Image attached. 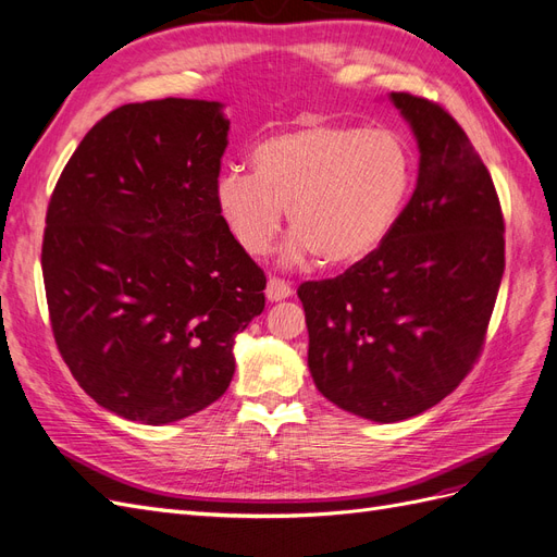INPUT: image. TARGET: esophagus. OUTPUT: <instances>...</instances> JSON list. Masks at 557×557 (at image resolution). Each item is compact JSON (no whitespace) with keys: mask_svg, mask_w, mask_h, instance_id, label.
Listing matches in <instances>:
<instances>
[{"mask_svg":"<svg viewBox=\"0 0 557 557\" xmlns=\"http://www.w3.org/2000/svg\"><path fill=\"white\" fill-rule=\"evenodd\" d=\"M290 295H293V285H290V281L278 278V276H272V278L267 281V297L272 299V301H281V299L290 297Z\"/></svg>","mask_w":557,"mask_h":557,"instance_id":"1","label":"esophagus"}]
</instances>
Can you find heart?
Instances as JSON below:
<instances>
[{
  "label": "heart",
  "mask_w": 557,
  "mask_h": 557,
  "mask_svg": "<svg viewBox=\"0 0 557 557\" xmlns=\"http://www.w3.org/2000/svg\"><path fill=\"white\" fill-rule=\"evenodd\" d=\"M250 170L215 183L218 213L246 252L264 256L272 248L288 209L295 234L285 258L318 256L330 267H350L391 237L416 162L393 129L313 121L260 141Z\"/></svg>",
  "instance_id": "heart-1"
}]
</instances>
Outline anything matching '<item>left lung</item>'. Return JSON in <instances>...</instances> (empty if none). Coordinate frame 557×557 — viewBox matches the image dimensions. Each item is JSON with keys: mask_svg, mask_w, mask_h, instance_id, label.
I'll return each instance as SVG.
<instances>
[{"mask_svg": "<svg viewBox=\"0 0 557 557\" xmlns=\"http://www.w3.org/2000/svg\"><path fill=\"white\" fill-rule=\"evenodd\" d=\"M391 99L420 148L409 205L372 256L297 288L315 387L376 423L423 413L462 383L504 274L499 197L465 129L432 99Z\"/></svg>", "mask_w": 557, "mask_h": 557, "instance_id": "8db88e82", "label": "left lung"}]
</instances>
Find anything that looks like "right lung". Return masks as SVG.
Listing matches in <instances>:
<instances>
[{
	"instance_id": "right-lung-1",
	"label": "right lung",
	"mask_w": 557,
	"mask_h": 557,
	"mask_svg": "<svg viewBox=\"0 0 557 557\" xmlns=\"http://www.w3.org/2000/svg\"><path fill=\"white\" fill-rule=\"evenodd\" d=\"M153 99L99 121L46 211L41 269L62 360L99 407L166 425L223 397L267 276L215 207L230 121Z\"/></svg>"
}]
</instances>
